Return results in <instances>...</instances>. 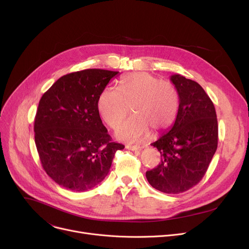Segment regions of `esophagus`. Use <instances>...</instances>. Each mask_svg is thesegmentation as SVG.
Returning <instances> with one entry per match:
<instances>
[{
    "label": "esophagus",
    "instance_id": "1",
    "mask_svg": "<svg viewBox=\"0 0 249 249\" xmlns=\"http://www.w3.org/2000/svg\"><path fill=\"white\" fill-rule=\"evenodd\" d=\"M126 148L129 149V150H132V151H136V150H140L141 149V147L137 146V145H127Z\"/></svg>",
    "mask_w": 249,
    "mask_h": 249
}]
</instances>
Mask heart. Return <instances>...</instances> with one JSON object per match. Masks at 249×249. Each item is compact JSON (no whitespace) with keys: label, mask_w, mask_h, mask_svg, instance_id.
<instances>
[{"label":"heart","mask_w":249,"mask_h":249,"mask_svg":"<svg viewBox=\"0 0 249 249\" xmlns=\"http://www.w3.org/2000/svg\"><path fill=\"white\" fill-rule=\"evenodd\" d=\"M97 106L110 128H116L125 119L131 106L134 115L118 127L116 136L122 141L137 142L146 138L150 129L160 133L174 124L178 94L172 84L148 72H133L121 78L118 89H104Z\"/></svg>","instance_id":"obj_1"}]
</instances>
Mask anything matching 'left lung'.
I'll use <instances>...</instances> for the list:
<instances>
[{
  "mask_svg": "<svg viewBox=\"0 0 249 249\" xmlns=\"http://www.w3.org/2000/svg\"><path fill=\"white\" fill-rule=\"evenodd\" d=\"M178 94L176 121L152 146L160 152V164L146 178L165 194L184 193L202 179L218 145V122L214 104L204 89L180 74L171 75Z\"/></svg>",
  "mask_w": 249,
  "mask_h": 249,
  "instance_id": "obj_1",
  "label": "left lung"
}]
</instances>
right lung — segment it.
Here are the masks:
<instances>
[{"label":"right lung","mask_w":249,"mask_h":249,"mask_svg":"<svg viewBox=\"0 0 249 249\" xmlns=\"http://www.w3.org/2000/svg\"><path fill=\"white\" fill-rule=\"evenodd\" d=\"M119 71L89 69L65 74L45 91L35 116V144L46 174L84 192L109 174L117 150L98 111L102 90Z\"/></svg>","instance_id":"obj_1"}]
</instances>
